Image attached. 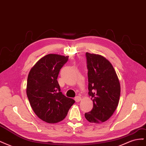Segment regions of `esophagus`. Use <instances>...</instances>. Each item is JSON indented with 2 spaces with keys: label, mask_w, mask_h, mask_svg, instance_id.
Returning <instances> with one entry per match:
<instances>
[{
  "label": "esophagus",
  "mask_w": 146,
  "mask_h": 146,
  "mask_svg": "<svg viewBox=\"0 0 146 146\" xmlns=\"http://www.w3.org/2000/svg\"><path fill=\"white\" fill-rule=\"evenodd\" d=\"M81 99H82V98L80 96H76V98H74V100H76V102H80L81 100Z\"/></svg>",
  "instance_id": "esophagus-1"
}]
</instances>
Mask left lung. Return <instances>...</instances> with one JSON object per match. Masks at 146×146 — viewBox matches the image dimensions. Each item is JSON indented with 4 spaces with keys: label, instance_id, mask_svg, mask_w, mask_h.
<instances>
[{
    "label": "left lung",
    "instance_id": "left-lung-1",
    "mask_svg": "<svg viewBox=\"0 0 146 146\" xmlns=\"http://www.w3.org/2000/svg\"><path fill=\"white\" fill-rule=\"evenodd\" d=\"M86 57L88 94L93 102V108L85 116L90 122H103L113 115L117 107L120 83L112 64L104 56L86 52Z\"/></svg>",
    "mask_w": 146,
    "mask_h": 146
}]
</instances>
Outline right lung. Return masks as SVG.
<instances>
[{"mask_svg":"<svg viewBox=\"0 0 146 146\" xmlns=\"http://www.w3.org/2000/svg\"><path fill=\"white\" fill-rule=\"evenodd\" d=\"M68 56L48 54L31 69L27 78V95L36 115L47 123H55L66 117L75 100L60 91L57 78Z\"/></svg>","mask_w":146,"mask_h":146,"instance_id":"1","label":"right lung"}]
</instances>
